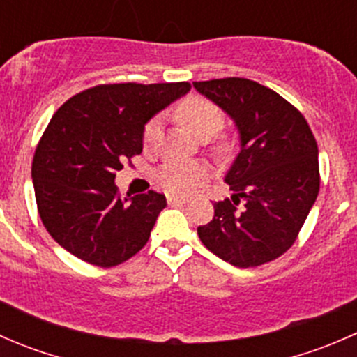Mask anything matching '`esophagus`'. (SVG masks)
Listing matches in <instances>:
<instances>
[{"mask_svg": "<svg viewBox=\"0 0 357 357\" xmlns=\"http://www.w3.org/2000/svg\"><path fill=\"white\" fill-rule=\"evenodd\" d=\"M188 199H185V197H178V195H167V204L169 205H181V204H186Z\"/></svg>", "mask_w": 357, "mask_h": 357, "instance_id": "1", "label": "esophagus"}]
</instances>
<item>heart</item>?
Segmentation results:
<instances>
[{"mask_svg":"<svg viewBox=\"0 0 357 357\" xmlns=\"http://www.w3.org/2000/svg\"><path fill=\"white\" fill-rule=\"evenodd\" d=\"M176 119L195 138L208 139L215 132L221 131L222 124H225V112L221 110V107L211 102V100L193 95L179 102V105L176 107ZM157 132L158 121L157 119H150L145 124V128H143V145H152ZM218 150L219 152L228 150V143H219ZM205 178H207V169L204 165L178 164V162L162 165L155 174V179L160 188H164L169 193H178V195L195 192Z\"/></svg>","mask_w":357,"mask_h":357,"instance_id":"obj_1","label":"heart"}]
</instances>
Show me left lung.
Returning a JSON list of instances; mask_svg holds the SVG:
<instances>
[{
	"mask_svg": "<svg viewBox=\"0 0 357 357\" xmlns=\"http://www.w3.org/2000/svg\"><path fill=\"white\" fill-rule=\"evenodd\" d=\"M228 112L242 150L226 174L231 199L214 204L199 226L205 247L236 268H255L285 254L319 193L318 143L307 121L283 96L243 77L193 82Z\"/></svg>",
	"mask_w": 357,
	"mask_h": 357,
	"instance_id": "1",
	"label": "left lung"
}]
</instances>
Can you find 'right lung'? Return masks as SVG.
I'll return each mask as SVG.
<instances>
[{
  "instance_id": "add662e5",
  "label": "right lung",
  "mask_w": 357,
  "mask_h": 357,
  "mask_svg": "<svg viewBox=\"0 0 357 357\" xmlns=\"http://www.w3.org/2000/svg\"><path fill=\"white\" fill-rule=\"evenodd\" d=\"M190 82L98 84L53 114L32 158V181L46 231L98 268L122 264L146 245L165 197L119 195L114 179L143 150V128L190 91Z\"/></svg>"
}]
</instances>
